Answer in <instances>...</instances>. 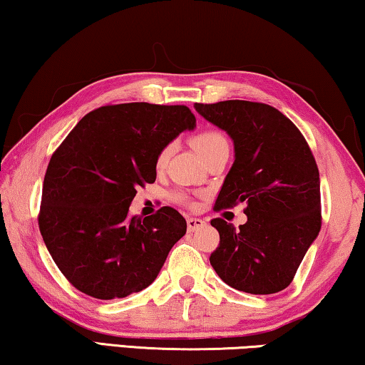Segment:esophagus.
Returning a JSON list of instances; mask_svg holds the SVG:
<instances>
[{
  "label": "esophagus",
  "mask_w": 365,
  "mask_h": 365,
  "mask_svg": "<svg viewBox=\"0 0 365 365\" xmlns=\"http://www.w3.org/2000/svg\"><path fill=\"white\" fill-rule=\"evenodd\" d=\"M202 227H205V222L202 220V218L187 217V230H189V232H195V230H199Z\"/></svg>",
  "instance_id": "esophagus-1"
}]
</instances>
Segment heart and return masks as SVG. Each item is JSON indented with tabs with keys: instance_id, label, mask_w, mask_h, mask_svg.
Wrapping results in <instances>:
<instances>
[{
	"instance_id": "b5f03b06",
	"label": "heart",
	"mask_w": 365,
	"mask_h": 365,
	"mask_svg": "<svg viewBox=\"0 0 365 365\" xmlns=\"http://www.w3.org/2000/svg\"><path fill=\"white\" fill-rule=\"evenodd\" d=\"M192 145L195 147V150H197L199 153L205 158L207 155H210L212 151L217 150L218 147H222V145H228V142L222 132L204 130V132H199L197 135L192 138ZM168 156H170V148L168 147L161 150L158 156H156V168H158V170H161V168L166 165ZM175 199L178 202H182V204H187L189 202L186 195H182V194L175 195Z\"/></svg>"
}]
</instances>
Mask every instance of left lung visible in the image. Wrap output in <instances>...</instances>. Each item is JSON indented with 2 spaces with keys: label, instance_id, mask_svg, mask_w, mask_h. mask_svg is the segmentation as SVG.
Returning a JSON list of instances; mask_svg holds the SVG:
<instances>
[{
  "label": "left lung",
  "instance_id": "obj_1",
  "mask_svg": "<svg viewBox=\"0 0 365 365\" xmlns=\"http://www.w3.org/2000/svg\"><path fill=\"white\" fill-rule=\"evenodd\" d=\"M235 145L215 210L246 205L240 228L214 218L220 243L210 264L230 287L255 295L289 287L322 228L319 173L307 140L272 106L251 101L194 104Z\"/></svg>",
  "mask_w": 365,
  "mask_h": 365
}]
</instances>
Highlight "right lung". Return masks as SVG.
Here are the masks:
<instances>
[{"label":"right lung","mask_w":365,"mask_h":365,"mask_svg":"<svg viewBox=\"0 0 365 365\" xmlns=\"http://www.w3.org/2000/svg\"><path fill=\"white\" fill-rule=\"evenodd\" d=\"M195 117L186 106L127 103L86 114L50 158L38 228L55 264L101 300L147 289L187 223L173 207L137 217L138 186L155 182L156 156Z\"/></svg>","instance_id":"obj_1"}]
</instances>
